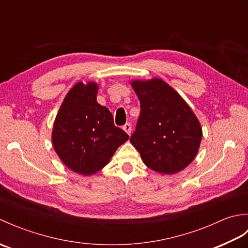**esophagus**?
<instances>
[{"label": "esophagus", "instance_id": "34e87169", "mask_svg": "<svg viewBox=\"0 0 248 248\" xmlns=\"http://www.w3.org/2000/svg\"><path fill=\"white\" fill-rule=\"evenodd\" d=\"M123 129L125 131V132L128 133V135H130L131 134V131H132V127H131L130 124H125L124 127H123Z\"/></svg>", "mask_w": 248, "mask_h": 248}]
</instances>
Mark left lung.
<instances>
[{"instance_id":"1","label":"left lung","mask_w":248,"mask_h":248,"mask_svg":"<svg viewBox=\"0 0 248 248\" xmlns=\"http://www.w3.org/2000/svg\"><path fill=\"white\" fill-rule=\"evenodd\" d=\"M140 102V114L130 139L146 166L173 175L192 163L202 129L196 115L162 78L131 82Z\"/></svg>"}]
</instances>
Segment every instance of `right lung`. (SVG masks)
I'll list each match as a JSON object with an SVG mask.
<instances>
[{"instance_id": "right-lung-1", "label": "right lung", "mask_w": 248, "mask_h": 248, "mask_svg": "<svg viewBox=\"0 0 248 248\" xmlns=\"http://www.w3.org/2000/svg\"><path fill=\"white\" fill-rule=\"evenodd\" d=\"M99 86L78 82L62 101L52 130V144L64 164L82 176L101 170L128 134L115 127L108 108L97 102Z\"/></svg>"}]
</instances>
